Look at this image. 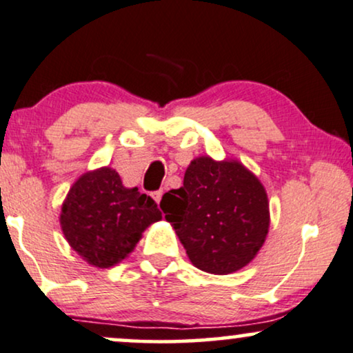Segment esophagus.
Segmentation results:
<instances>
[{"mask_svg":"<svg viewBox=\"0 0 353 353\" xmlns=\"http://www.w3.org/2000/svg\"><path fill=\"white\" fill-rule=\"evenodd\" d=\"M151 197L154 199V202H156V203H159V202H161V197H163V190L153 192V194H151Z\"/></svg>","mask_w":353,"mask_h":353,"instance_id":"1","label":"esophagus"}]
</instances>
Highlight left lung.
<instances>
[{"instance_id": "left-lung-1", "label": "left lung", "mask_w": 353, "mask_h": 353, "mask_svg": "<svg viewBox=\"0 0 353 353\" xmlns=\"http://www.w3.org/2000/svg\"><path fill=\"white\" fill-rule=\"evenodd\" d=\"M161 208L192 264L216 275L246 267L270 226L264 185L238 159H192L184 185L164 194Z\"/></svg>"}]
</instances>
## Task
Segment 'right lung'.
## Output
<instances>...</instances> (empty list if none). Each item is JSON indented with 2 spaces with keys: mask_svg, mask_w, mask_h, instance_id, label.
<instances>
[{
  "mask_svg": "<svg viewBox=\"0 0 353 353\" xmlns=\"http://www.w3.org/2000/svg\"><path fill=\"white\" fill-rule=\"evenodd\" d=\"M163 218L150 195L125 187L115 169L84 172L60 212L65 239L89 265L109 269L128 257L143 231Z\"/></svg>",
  "mask_w": 353,
  "mask_h": 353,
  "instance_id": "add662e5",
  "label": "right lung"
}]
</instances>
